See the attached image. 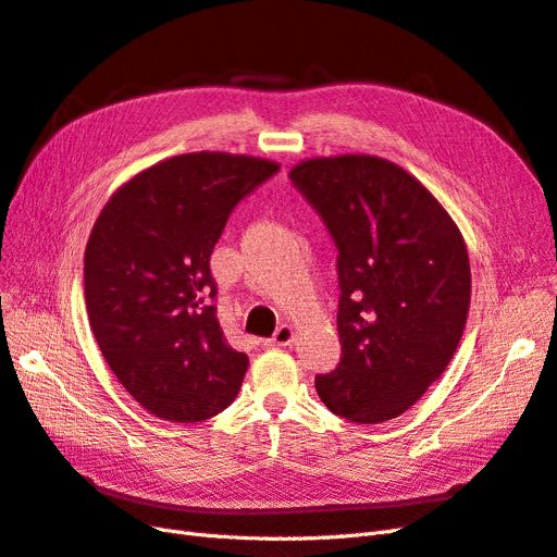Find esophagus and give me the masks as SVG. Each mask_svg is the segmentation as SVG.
Here are the masks:
<instances>
[{"label": "esophagus", "instance_id": "obj_1", "mask_svg": "<svg viewBox=\"0 0 557 557\" xmlns=\"http://www.w3.org/2000/svg\"><path fill=\"white\" fill-rule=\"evenodd\" d=\"M293 342H295V330H293V325H281V327L274 332L272 339L264 342V346H267V348H278V346H290Z\"/></svg>", "mask_w": 557, "mask_h": 557}]
</instances>
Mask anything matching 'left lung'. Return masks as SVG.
I'll list each match as a JSON object with an SVG mask.
<instances>
[{
	"label": "left lung",
	"instance_id": "obj_1",
	"mask_svg": "<svg viewBox=\"0 0 557 557\" xmlns=\"http://www.w3.org/2000/svg\"><path fill=\"white\" fill-rule=\"evenodd\" d=\"M290 181L339 250L342 360L315 376V391L350 423H385L423 397L460 344L465 239L425 185L383 158H313Z\"/></svg>",
	"mask_w": 557,
	"mask_h": 557
}]
</instances>
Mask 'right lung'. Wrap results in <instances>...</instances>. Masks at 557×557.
Returning a JSON list of instances; mask_svg holds the SVG:
<instances>
[{
	"label": "right lung",
	"mask_w": 557,
	"mask_h": 557,
	"mask_svg": "<svg viewBox=\"0 0 557 557\" xmlns=\"http://www.w3.org/2000/svg\"><path fill=\"white\" fill-rule=\"evenodd\" d=\"M281 166L185 153L107 201L86 246V309L115 379L146 411L199 423L239 395L248 369L215 318L211 252L239 201Z\"/></svg>",
	"instance_id": "add662e5"
}]
</instances>
